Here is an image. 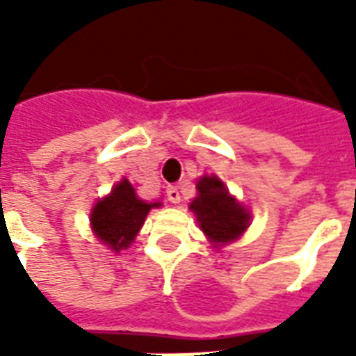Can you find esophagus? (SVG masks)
Returning a JSON list of instances; mask_svg holds the SVG:
<instances>
[{
    "label": "esophagus",
    "mask_w": 356,
    "mask_h": 356,
    "mask_svg": "<svg viewBox=\"0 0 356 356\" xmlns=\"http://www.w3.org/2000/svg\"><path fill=\"white\" fill-rule=\"evenodd\" d=\"M166 195L168 200L172 201V203H179L181 201V194H179V188L177 186H173V184H170L166 188Z\"/></svg>",
    "instance_id": "34e87169"
}]
</instances>
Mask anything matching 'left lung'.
<instances>
[{
    "label": "left lung",
    "instance_id": "8db88e82",
    "mask_svg": "<svg viewBox=\"0 0 356 356\" xmlns=\"http://www.w3.org/2000/svg\"><path fill=\"white\" fill-rule=\"evenodd\" d=\"M200 195L190 203L201 231L214 243H227L236 240L248 227V212L231 197L225 184L218 177L200 179Z\"/></svg>",
    "mask_w": 356,
    "mask_h": 356
}]
</instances>
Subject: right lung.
I'll list each match as a JSON object with an SVG mask.
<instances>
[{
  "mask_svg": "<svg viewBox=\"0 0 356 356\" xmlns=\"http://www.w3.org/2000/svg\"><path fill=\"white\" fill-rule=\"evenodd\" d=\"M156 205L159 203L151 205L138 200L131 183L123 179L122 183L114 186L111 195L97 201L90 216L92 229L108 248L122 251L134 240L151 207Z\"/></svg>",
  "mask_w": 356,
  "mask_h": 356,
  "instance_id": "1",
  "label": "right lung"
}]
</instances>
